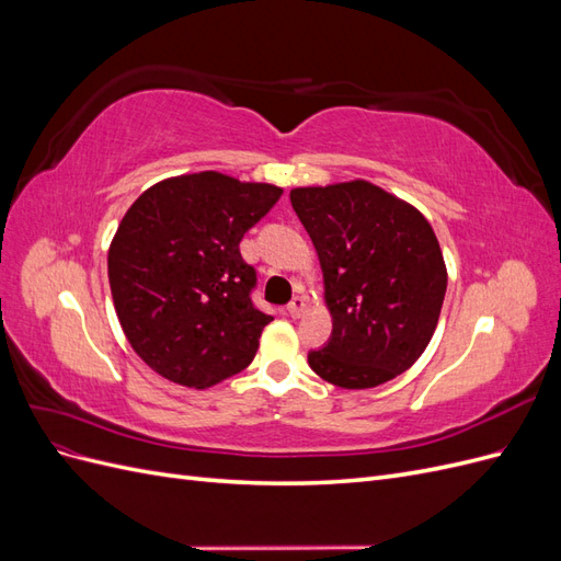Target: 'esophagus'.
<instances>
[{
  "instance_id": "esophagus-1",
  "label": "esophagus",
  "mask_w": 561,
  "mask_h": 561,
  "mask_svg": "<svg viewBox=\"0 0 561 561\" xmlns=\"http://www.w3.org/2000/svg\"><path fill=\"white\" fill-rule=\"evenodd\" d=\"M287 313H290L293 318H301L304 313H307V299L295 297L290 304H287Z\"/></svg>"
}]
</instances>
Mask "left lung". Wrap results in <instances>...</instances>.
Returning <instances> with one entry per match:
<instances>
[{"label":"left lung","mask_w":561,"mask_h":561,"mask_svg":"<svg viewBox=\"0 0 561 561\" xmlns=\"http://www.w3.org/2000/svg\"><path fill=\"white\" fill-rule=\"evenodd\" d=\"M290 201L318 252L332 316L311 369L348 390L396 379L426 351L447 293L428 219L367 180L297 186Z\"/></svg>","instance_id":"1"}]
</instances>
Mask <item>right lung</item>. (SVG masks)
I'll return each mask as SVG.
<instances>
[{
	"label": "right lung",
	"instance_id": "right-lung-1",
	"mask_svg": "<svg viewBox=\"0 0 561 561\" xmlns=\"http://www.w3.org/2000/svg\"><path fill=\"white\" fill-rule=\"evenodd\" d=\"M280 194L203 171L157 182L124 215L107 254L114 309L163 379L208 388L252 363L274 318L252 304L257 274L239 243Z\"/></svg>",
	"mask_w": 561,
	"mask_h": 561
}]
</instances>
